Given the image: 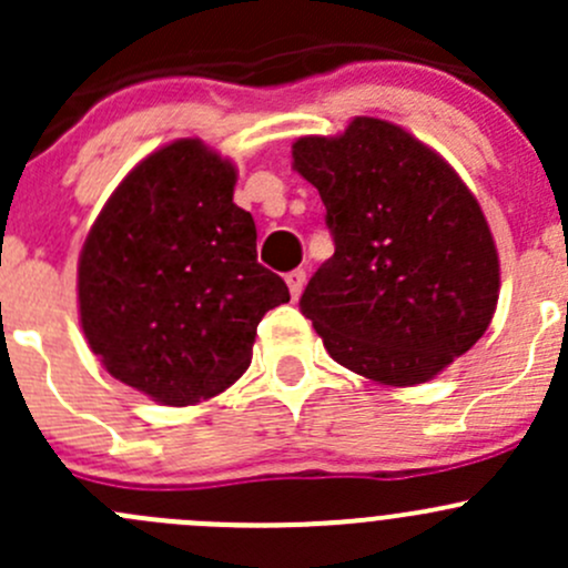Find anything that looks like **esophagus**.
Wrapping results in <instances>:
<instances>
[{"label":"esophagus","mask_w":568,"mask_h":568,"mask_svg":"<svg viewBox=\"0 0 568 568\" xmlns=\"http://www.w3.org/2000/svg\"><path fill=\"white\" fill-rule=\"evenodd\" d=\"M305 277H307V274L302 272V268H294V272L285 274V283H288V291H291V296H294V300L302 294V288H305Z\"/></svg>","instance_id":"1"}]
</instances>
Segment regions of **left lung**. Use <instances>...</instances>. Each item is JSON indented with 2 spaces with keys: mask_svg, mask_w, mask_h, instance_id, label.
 <instances>
[{
  "mask_svg": "<svg viewBox=\"0 0 568 568\" xmlns=\"http://www.w3.org/2000/svg\"><path fill=\"white\" fill-rule=\"evenodd\" d=\"M291 156L318 189L335 242L300 311L343 368L393 387L434 379L478 343L500 296L475 194L439 153L379 118L300 136Z\"/></svg>",
  "mask_w": 568,
  "mask_h": 568,
  "instance_id": "obj_1",
  "label": "left lung"
}]
</instances>
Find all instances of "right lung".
Returning <instances> with one entry per match:
<instances>
[{
  "label": "right lung",
  "mask_w": 568,
  "mask_h": 568,
  "mask_svg": "<svg viewBox=\"0 0 568 568\" xmlns=\"http://www.w3.org/2000/svg\"><path fill=\"white\" fill-rule=\"evenodd\" d=\"M236 168L175 140L120 181L79 255V321L123 385L164 406L227 390L257 324L291 300L257 263L255 220L233 203Z\"/></svg>",
  "instance_id": "obj_1"
}]
</instances>
